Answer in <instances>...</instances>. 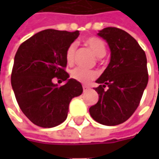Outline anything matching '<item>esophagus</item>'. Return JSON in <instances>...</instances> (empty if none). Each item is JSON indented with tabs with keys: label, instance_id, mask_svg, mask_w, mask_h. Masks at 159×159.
Segmentation results:
<instances>
[{
	"label": "esophagus",
	"instance_id": "obj_1",
	"mask_svg": "<svg viewBox=\"0 0 159 159\" xmlns=\"http://www.w3.org/2000/svg\"><path fill=\"white\" fill-rule=\"evenodd\" d=\"M83 91H84V92H86V91H88V90H89L90 88L89 86H86V85H83Z\"/></svg>",
	"mask_w": 159,
	"mask_h": 159
}]
</instances>
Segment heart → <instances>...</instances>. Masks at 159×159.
I'll return each instance as SVG.
<instances>
[{
	"mask_svg": "<svg viewBox=\"0 0 159 159\" xmlns=\"http://www.w3.org/2000/svg\"><path fill=\"white\" fill-rule=\"evenodd\" d=\"M84 44L88 46L93 52L99 58L106 55L107 48L102 40L96 36H90L83 41ZM76 51V44L73 42L70 44L66 52V59L68 65H72L75 61V55ZM98 74L94 70H88L81 67H76L73 69L70 72L71 78L82 83H89L97 77Z\"/></svg>",
	"mask_w": 159,
	"mask_h": 159,
	"instance_id": "heart-1",
	"label": "heart"
}]
</instances>
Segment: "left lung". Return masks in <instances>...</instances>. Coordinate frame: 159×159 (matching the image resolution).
<instances>
[{
  "label": "left lung",
  "instance_id": "8db88e82",
  "mask_svg": "<svg viewBox=\"0 0 159 159\" xmlns=\"http://www.w3.org/2000/svg\"><path fill=\"white\" fill-rule=\"evenodd\" d=\"M98 35L110 47L111 61L96 81L99 100L89 113L98 123L115 126L129 119L140 105L148 83L147 56L136 40L123 30L107 27Z\"/></svg>",
  "mask_w": 159,
  "mask_h": 159
}]
</instances>
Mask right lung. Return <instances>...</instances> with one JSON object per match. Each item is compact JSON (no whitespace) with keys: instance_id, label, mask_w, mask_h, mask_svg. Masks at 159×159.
Instances as JSON below:
<instances>
[{"instance_id":"add662e5","label":"right lung","mask_w":159,"mask_h":159,"mask_svg":"<svg viewBox=\"0 0 159 159\" xmlns=\"http://www.w3.org/2000/svg\"><path fill=\"white\" fill-rule=\"evenodd\" d=\"M79 31L45 30L19 46L14 57L11 83L23 113L34 124L52 128L67 117L72 98L83 93L82 84L70 79L63 86L52 83L68 80L66 52Z\"/></svg>"}]
</instances>
